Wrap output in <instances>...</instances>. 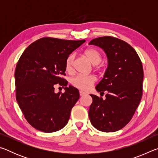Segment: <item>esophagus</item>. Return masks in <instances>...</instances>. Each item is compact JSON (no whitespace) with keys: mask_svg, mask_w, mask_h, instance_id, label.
<instances>
[{"mask_svg":"<svg viewBox=\"0 0 158 158\" xmlns=\"http://www.w3.org/2000/svg\"><path fill=\"white\" fill-rule=\"evenodd\" d=\"M85 94V93H84V91H82V90H80L79 91V95L82 96V95H84Z\"/></svg>","mask_w":158,"mask_h":158,"instance_id":"1","label":"esophagus"}]
</instances>
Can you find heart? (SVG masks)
<instances>
[{"instance_id": "obj_1", "label": "heart", "mask_w": 158, "mask_h": 158, "mask_svg": "<svg viewBox=\"0 0 158 158\" xmlns=\"http://www.w3.org/2000/svg\"><path fill=\"white\" fill-rule=\"evenodd\" d=\"M84 55L93 65H98L102 61V54L98 49L94 48H89L85 49ZM74 54L69 55L65 60V70L68 73H72L73 70ZM96 78L93 75H77L72 79V84L74 87L82 90H88L95 84Z\"/></svg>"}]
</instances>
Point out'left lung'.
<instances>
[{
    "instance_id": "obj_1",
    "label": "left lung",
    "mask_w": 158,
    "mask_h": 158,
    "mask_svg": "<svg viewBox=\"0 0 158 158\" xmlns=\"http://www.w3.org/2000/svg\"><path fill=\"white\" fill-rule=\"evenodd\" d=\"M102 49L108 67L96 85L98 92L106 91V98L90 94L93 102L89 116L93 126L105 132H116L132 119L142 97L143 66L136 51L121 40L100 37L89 42Z\"/></svg>"
}]
</instances>
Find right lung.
I'll return each instance as SVG.
<instances>
[{
  "instance_id": "add662e5",
  "label": "right lung",
  "mask_w": 158,
  "mask_h": 158,
  "mask_svg": "<svg viewBox=\"0 0 158 158\" xmlns=\"http://www.w3.org/2000/svg\"><path fill=\"white\" fill-rule=\"evenodd\" d=\"M85 40L42 37L26 48L15 73L16 99L26 121L36 130L53 132L68 123L79 92L60 77L68 56ZM57 83L65 93L54 91Z\"/></svg>"
}]
</instances>
